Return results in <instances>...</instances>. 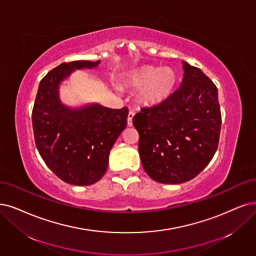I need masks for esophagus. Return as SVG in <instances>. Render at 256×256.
I'll return each mask as SVG.
<instances>
[{
    "label": "esophagus",
    "mask_w": 256,
    "mask_h": 256,
    "mask_svg": "<svg viewBox=\"0 0 256 256\" xmlns=\"http://www.w3.org/2000/svg\"><path fill=\"white\" fill-rule=\"evenodd\" d=\"M135 112L133 110H130L128 114V126H133V118H134Z\"/></svg>",
    "instance_id": "obj_1"
}]
</instances>
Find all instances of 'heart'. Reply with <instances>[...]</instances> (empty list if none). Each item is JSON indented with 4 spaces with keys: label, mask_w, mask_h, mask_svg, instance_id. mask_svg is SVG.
<instances>
[{
    "label": "heart",
    "mask_w": 256,
    "mask_h": 256,
    "mask_svg": "<svg viewBox=\"0 0 256 256\" xmlns=\"http://www.w3.org/2000/svg\"><path fill=\"white\" fill-rule=\"evenodd\" d=\"M130 83L135 86H142L140 98L146 103H155L171 92L175 83L174 72L164 68L158 70L150 65H146L130 74Z\"/></svg>",
    "instance_id": "1"
}]
</instances>
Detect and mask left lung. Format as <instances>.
<instances>
[{"instance_id": "8db88e82", "label": "left lung", "mask_w": 256, "mask_h": 256, "mask_svg": "<svg viewBox=\"0 0 256 256\" xmlns=\"http://www.w3.org/2000/svg\"><path fill=\"white\" fill-rule=\"evenodd\" d=\"M180 86L133 118L146 173L155 182L191 180L212 160L218 146L222 114L217 88L195 66L182 61Z\"/></svg>"}]
</instances>
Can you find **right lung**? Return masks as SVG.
<instances>
[{"label": "right lung", "mask_w": 256, "mask_h": 256, "mask_svg": "<svg viewBox=\"0 0 256 256\" xmlns=\"http://www.w3.org/2000/svg\"><path fill=\"white\" fill-rule=\"evenodd\" d=\"M99 61L62 63L41 80L32 108V128L38 150L61 180L90 186L106 174L108 155L126 126L128 110L99 104L70 108L59 99V84L74 70L96 68Z\"/></svg>", "instance_id": "1"}]
</instances>
